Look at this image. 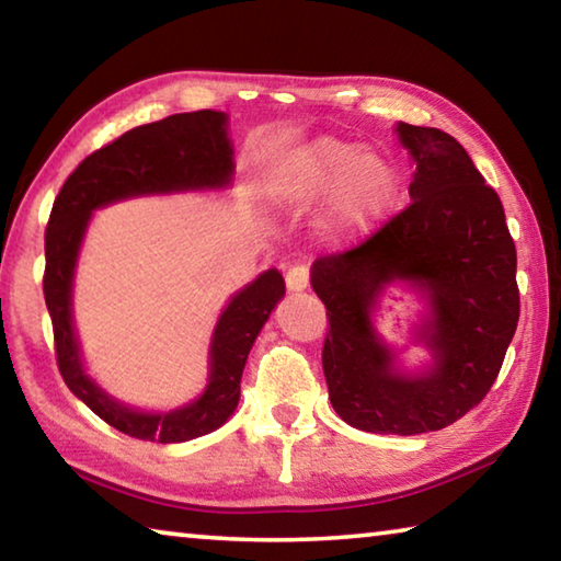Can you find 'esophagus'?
I'll list each match as a JSON object with an SVG mask.
<instances>
[{
    "instance_id": "obj_1",
    "label": "esophagus",
    "mask_w": 561,
    "mask_h": 561,
    "mask_svg": "<svg viewBox=\"0 0 561 561\" xmlns=\"http://www.w3.org/2000/svg\"><path fill=\"white\" fill-rule=\"evenodd\" d=\"M309 287V272L307 267H301V264H297V267H291L287 272V289L291 294H299Z\"/></svg>"
}]
</instances>
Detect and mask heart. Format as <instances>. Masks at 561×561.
Wrapping results in <instances>:
<instances>
[{
	"label": "heart",
	"instance_id": "1",
	"mask_svg": "<svg viewBox=\"0 0 561 561\" xmlns=\"http://www.w3.org/2000/svg\"><path fill=\"white\" fill-rule=\"evenodd\" d=\"M396 165L378 150L339 138H317L297 150L277 178V193L294 207L329 205L321 232L334 244H354L371 237L398 203Z\"/></svg>",
	"mask_w": 561,
	"mask_h": 561
}]
</instances>
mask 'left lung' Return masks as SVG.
<instances>
[{
	"mask_svg": "<svg viewBox=\"0 0 561 561\" xmlns=\"http://www.w3.org/2000/svg\"><path fill=\"white\" fill-rule=\"evenodd\" d=\"M415 173L411 205L364 244L311 264L324 301V376L341 421L366 433L448 428L495 383L519 319L517 252L495 190L458 140L398 121ZM391 286L424 299L414 340L421 369L377 334L375 309Z\"/></svg>",
	"mask_w": 561,
	"mask_h": 561,
	"instance_id": "left-lung-1",
	"label": "left lung"
}]
</instances>
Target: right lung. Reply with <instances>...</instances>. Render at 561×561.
I'll list each match as a JSON object with an SVG mask.
<instances>
[{"label":"right lung","instance_id":"right-lung-1","mask_svg":"<svg viewBox=\"0 0 561 561\" xmlns=\"http://www.w3.org/2000/svg\"><path fill=\"white\" fill-rule=\"evenodd\" d=\"M234 178L230 116L222 111L175 113L123 133L91 153L56 195L46 225L44 299L56 341V358L66 386L101 421L138 440L185 443L220 428L240 403L247 356L284 297L279 270L262 272L234 291L213 329L203 393L170 411H144L111 396L87 366L73 327V277L83 237L96 210L130 197L210 193L227 190Z\"/></svg>","mask_w":561,"mask_h":561}]
</instances>
